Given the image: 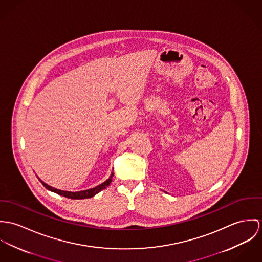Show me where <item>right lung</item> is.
Segmentation results:
<instances>
[{
  "mask_svg": "<svg viewBox=\"0 0 262 262\" xmlns=\"http://www.w3.org/2000/svg\"><path fill=\"white\" fill-rule=\"evenodd\" d=\"M113 176H114V174L112 173L111 177H110L105 182H103L102 184H100V185H98V186H96V187H94V188H91V189H88V190H84V191H79V192H69V191L58 190V189H56V188H53V187L47 185V184L44 183L42 180H40V179H39V180H40V182L42 183V185H43L46 189H48V190H50V191H52V192H54V193H56V194H58V195H61V196H63V197H66V198H69V199H86V198L93 197L94 195H96L97 193H99L100 191H102L103 189H105L106 187H108L110 184H111L112 181H113Z\"/></svg>",
  "mask_w": 262,
  "mask_h": 262,
  "instance_id": "add662e5",
  "label": "right lung"
}]
</instances>
